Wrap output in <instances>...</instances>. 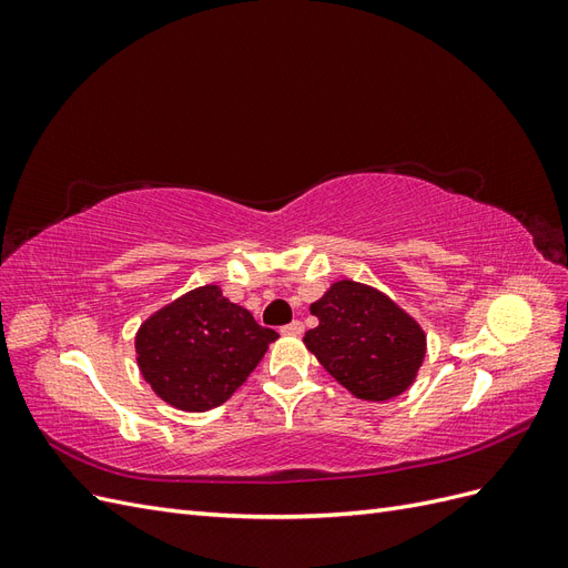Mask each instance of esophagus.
<instances>
[{"label":"esophagus","mask_w":568,"mask_h":568,"mask_svg":"<svg viewBox=\"0 0 568 568\" xmlns=\"http://www.w3.org/2000/svg\"><path fill=\"white\" fill-rule=\"evenodd\" d=\"M303 322L301 320H294V322H288V324H284L282 326V334H303Z\"/></svg>","instance_id":"34e87169"}]
</instances>
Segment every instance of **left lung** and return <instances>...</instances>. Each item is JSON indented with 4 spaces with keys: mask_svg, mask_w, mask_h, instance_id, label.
<instances>
[{
    "mask_svg": "<svg viewBox=\"0 0 568 568\" xmlns=\"http://www.w3.org/2000/svg\"><path fill=\"white\" fill-rule=\"evenodd\" d=\"M311 313L320 324L305 334V346L357 398L388 400L415 379L426 351L424 332L379 291L343 280Z\"/></svg>",
    "mask_w": 568,
    "mask_h": 568,
    "instance_id": "8db88e82",
    "label": "left lung"
}]
</instances>
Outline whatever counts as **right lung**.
<instances>
[{"label": "right lung", "instance_id": "1", "mask_svg": "<svg viewBox=\"0 0 568 568\" xmlns=\"http://www.w3.org/2000/svg\"><path fill=\"white\" fill-rule=\"evenodd\" d=\"M280 334L203 286L170 303L136 334V363L161 398L186 412L225 403Z\"/></svg>", "mask_w": 568, "mask_h": 568}]
</instances>
